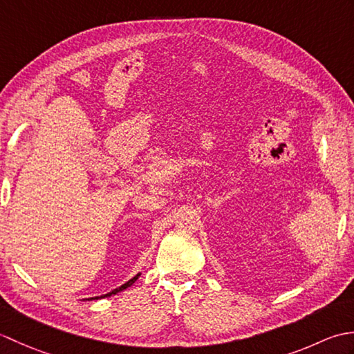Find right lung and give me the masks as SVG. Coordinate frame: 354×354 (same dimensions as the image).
<instances>
[{"label":"right lung","mask_w":354,"mask_h":354,"mask_svg":"<svg viewBox=\"0 0 354 354\" xmlns=\"http://www.w3.org/2000/svg\"><path fill=\"white\" fill-rule=\"evenodd\" d=\"M138 277H140V274H138V275H135V277L132 278V280H129V281H127V283H124L123 286H120L118 289H114V290H112V292L106 293V295H102V298H104V297H111V295H114V293H117V292H120V290H124L126 288H129L131 284H133L135 281H137V278H138ZM95 298H99V297H95ZM93 299H94V298H93Z\"/></svg>","instance_id":"obj_1"}]
</instances>
